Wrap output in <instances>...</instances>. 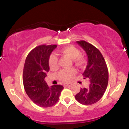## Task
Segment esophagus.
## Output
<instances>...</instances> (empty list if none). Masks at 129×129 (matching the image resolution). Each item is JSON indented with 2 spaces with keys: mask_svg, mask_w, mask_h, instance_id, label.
Listing matches in <instances>:
<instances>
[{
  "mask_svg": "<svg viewBox=\"0 0 129 129\" xmlns=\"http://www.w3.org/2000/svg\"><path fill=\"white\" fill-rule=\"evenodd\" d=\"M65 87H70L71 86V84H65L64 85Z\"/></svg>",
  "mask_w": 129,
  "mask_h": 129,
  "instance_id": "esophagus-1",
  "label": "esophagus"
}]
</instances>
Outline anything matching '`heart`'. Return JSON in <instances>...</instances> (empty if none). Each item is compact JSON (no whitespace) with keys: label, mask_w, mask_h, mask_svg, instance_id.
Returning <instances> with one entry per match:
<instances>
[{"label":"heart","mask_w":129,"mask_h":129,"mask_svg":"<svg viewBox=\"0 0 129 129\" xmlns=\"http://www.w3.org/2000/svg\"><path fill=\"white\" fill-rule=\"evenodd\" d=\"M63 55L69 57L73 60L76 64L82 66L84 64L85 59L80 55V50L74 45H69L63 48L61 51ZM49 65L51 69H57L58 67V57L55 54H52L49 58ZM76 70L75 69H62L57 74V77L60 81L63 82H69L71 79L74 74H76Z\"/></svg>","instance_id":"b5f03b06"}]
</instances>
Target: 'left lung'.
Masks as SVG:
<instances>
[{
    "label": "left lung",
    "mask_w": 129,
    "mask_h": 129,
    "mask_svg": "<svg viewBox=\"0 0 129 129\" xmlns=\"http://www.w3.org/2000/svg\"><path fill=\"white\" fill-rule=\"evenodd\" d=\"M77 43L85 50L88 58L86 69L83 73L84 79H89V87L80 89L75 99L83 105H92L98 102L105 92L109 81V72L103 55L98 49L84 41Z\"/></svg>",
    "instance_id": "8db88e82"
}]
</instances>
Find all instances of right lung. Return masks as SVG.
Returning <instances> with one entry per match:
<instances>
[{
  "label": "right lung",
  "instance_id": "1",
  "mask_svg": "<svg viewBox=\"0 0 129 129\" xmlns=\"http://www.w3.org/2000/svg\"><path fill=\"white\" fill-rule=\"evenodd\" d=\"M56 45H42L34 48L26 57L23 84L27 95L34 103L42 107H49L57 103L63 87L48 86L44 79L49 72V58Z\"/></svg>",
  "mask_w": 129,
  "mask_h": 129
}]
</instances>
